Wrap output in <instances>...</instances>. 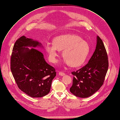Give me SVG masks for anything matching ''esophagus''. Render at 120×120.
<instances>
[{
	"mask_svg": "<svg viewBox=\"0 0 120 120\" xmlns=\"http://www.w3.org/2000/svg\"><path fill=\"white\" fill-rule=\"evenodd\" d=\"M59 74L60 75V76H64V75H65V73L64 72H62V71H59Z\"/></svg>",
	"mask_w": 120,
	"mask_h": 120,
	"instance_id": "34e87169",
	"label": "esophagus"
}]
</instances>
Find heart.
Instances as JSON below:
<instances>
[{
  "label": "heart",
  "mask_w": 120,
  "mask_h": 120,
  "mask_svg": "<svg viewBox=\"0 0 120 120\" xmlns=\"http://www.w3.org/2000/svg\"><path fill=\"white\" fill-rule=\"evenodd\" d=\"M49 60L53 63L58 61L59 50H63L64 62L71 67H78L85 62L90 51L86 41L76 34H67L55 37L53 43L47 42L45 46Z\"/></svg>",
  "instance_id": "obj_1"
}]
</instances>
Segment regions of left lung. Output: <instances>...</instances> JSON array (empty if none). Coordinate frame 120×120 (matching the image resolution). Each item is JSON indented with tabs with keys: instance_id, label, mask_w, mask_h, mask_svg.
Segmentation results:
<instances>
[{
	"instance_id": "left-lung-1",
	"label": "left lung",
	"mask_w": 120,
	"mask_h": 120,
	"mask_svg": "<svg viewBox=\"0 0 120 120\" xmlns=\"http://www.w3.org/2000/svg\"><path fill=\"white\" fill-rule=\"evenodd\" d=\"M108 68L105 48L102 39L97 36L96 49L88 63L71 72L74 76L71 92L80 98L91 96L103 85Z\"/></svg>"
}]
</instances>
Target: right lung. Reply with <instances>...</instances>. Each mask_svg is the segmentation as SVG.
<instances>
[{
  "mask_svg": "<svg viewBox=\"0 0 120 120\" xmlns=\"http://www.w3.org/2000/svg\"><path fill=\"white\" fill-rule=\"evenodd\" d=\"M41 45L38 41L22 36L15 42L11 57V70L18 88L33 98L47 95L56 74L40 51L26 48Z\"/></svg>",
  "mask_w": 120,
  "mask_h": 120,
  "instance_id": "right-lung-1",
  "label": "right lung"
}]
</instances>
